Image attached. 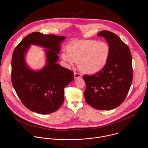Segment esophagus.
I'll return each instance as SVG.
<instances>
[{"label": "esophagus", "instance_id": "esophagus-1", "mask_svg": "<svg viewBox=\"0 0 148 148\" xmlns=\"http://www.w3.org/2000/svg\"><path fill=\"white\" fill-rule=\"evenodd\" d=\"M82 77V75L79 73L77 72H75L74 73V78L75 79H77V78H79Z\"/></svg>", "mask_w": 148, "mask_h": 148}]
</instances>
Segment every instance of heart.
<instances>
[{"label":"heart","mask_w":148,"mask_h":148,"mask_svg":"<svg viewBox=\"0 0 148 148\" xmlns=\"http://www.w3.org/2000/svg\"><path fill=\"white\" fill-rule=\"evenodd\" d=\"M66 53L62 58L69 66L78 63L79 69L83 73L94 75L101 71L108 63L110 56V47L105 42L95 40L75 41L66 47Z\"/></svg>","instance_id":"heart-1"}]
</instances>
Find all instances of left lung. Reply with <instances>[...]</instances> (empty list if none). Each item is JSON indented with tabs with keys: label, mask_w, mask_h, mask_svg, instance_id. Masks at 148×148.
I'll list each match as a JSON object with an SVG mask.
<instances>
[{
	"label": "left lung",
	"mask_w": 148,
	"mask_h": 148,
	"mask_svg": "<svg viewBox=\"0 0 148 148\" xmlns=\"http://www.w3.org/2000/svg\"><path fill=\"white\" fill-rule=\"evenodd\" d=\"M110 47V56L106 67L100 72L84 75L86 84V102L98 110H111L120 106L125 99L132 83V55L129 48L115 34L100 31Z\"/></svg>",
	"instance_id": "8db88e82"
}]
</instances>
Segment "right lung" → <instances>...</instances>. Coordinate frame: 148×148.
Returning <instances> with one entry per match:
<instances>
[{
    "instance_id": "1",
    "label": "right lung",
    "mask_w": 148,
    "mask_h": 148,
    "mask_svg": "<svg viewBox=\"0 0 148 148\" xmlns=\"http://www.w3.org/2000/svg\"><path fill=\"white\" fill-rule=\"evenodd\" d=\"M66 37L33 32L15 48L12 58L11 80L22 103L35 113L56 111L64 101V88L73 80V72L57 64L61 42ZM31 45L45 48L46 63L40 70L31 69L25 55Z\"/></svg>"
}]
</instances>
